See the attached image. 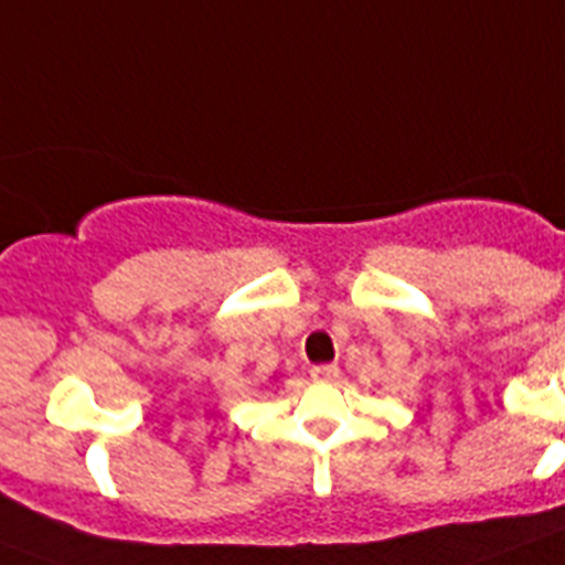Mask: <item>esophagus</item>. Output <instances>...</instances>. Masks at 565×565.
I'll return each instance as SVG.
<instances>
[{
    "mask_svg": "<svg viewBox=\"0 0 565 565\" xmlns=\"http://www.w3.org/2000/svg\"><path fill=\"white\" fill-rule=\"evenodd\" d=\"M337 376H339L337 364H313L311 367L313 382H333Z\"/></svg>",
    "mask_w": 565,
    "mask_h": 565,
    "instance_id": "obj_1",
    "label": "esophagus"
}]
</instances>
